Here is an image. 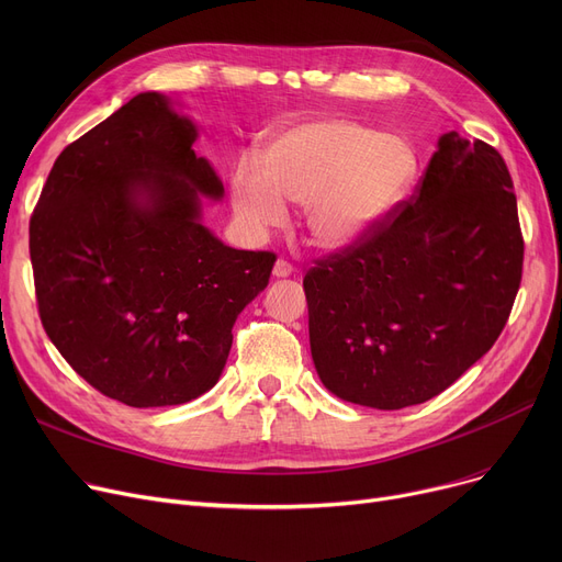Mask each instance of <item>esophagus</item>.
<instances>
[{"label": "esophagus", "mask_w": 562, "mask_h": 562, "mask_svg": "<svg viewBox=\"0 0 562 562\" xmlns=\"http://www.w3.org/2000/svg\"><path fill=\"white\" fill-rule=\"evenodd\" d=\"M293 273V266L286 259H278L273 266V276L276 278H289Z\"/></svg>", "instance_id": "1"}]
</instances>
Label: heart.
Returning a JSON list of instances; mask_svg holds the SVG:
<instances>
[{
	"label": "heart",
	"mask_w": 562,
	"mask_h": 562,
	"mask_svg": "<svg viewBox=\"0 0 562 562\" xmlns=\"http://www.w3.org/2000/svg\"><path fill=\"white\" fill-rule=\"evenodd\" d=\"M417 170L412 145L348 117H318L276 138L263 170L239 161L232 200L241 225L263 234L286 221V206L305 210L318 246L341 248L364 236L401 200Z\"/></svg>",
	"instance_id": "obj_1"
}]
</instances>
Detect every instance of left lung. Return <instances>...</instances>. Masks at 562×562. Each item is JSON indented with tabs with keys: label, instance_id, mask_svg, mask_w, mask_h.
<instances>
[{
	"label": "left lung",
	"instance_id": "8db88e82",
	"mask_svg": "<svg viewBox=\"0 0 562 562\" xmlns=\"http://www.w3.org/2000/svg\"><path fill=\"white\" fill-rule=\"evenodd\" d=\"M521 269L504 157L445 134L409 200L305 273L321 382L378 409L441 394L506 328Z\"/></svg>",
	"mask_w": 562,
	"mask_h": 562
}]
</instances>
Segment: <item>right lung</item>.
<instances>
[{"label":"right lung","instance_id":"add662e5","mask_svg":"<svg viewBox=\"0 0 562 562\" xmlns=\"http://www.w3.org/2000/svg\"><path fill=\"white\" fill-rule=\"evenodd\" d=\"M195 127L140 93L54 161L29 221L41 323L100 394L164 407L216 385L234 321L276 252L234 250L200 225L223 195Z\"/></svg>","mask_w":562,"mask_h":562}]
</instances>
